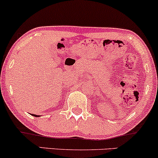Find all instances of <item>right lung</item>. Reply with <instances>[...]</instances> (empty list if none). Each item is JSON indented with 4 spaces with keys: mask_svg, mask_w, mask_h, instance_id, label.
Returning <instances> with one entry per match:
<instances>
[{
    "mask_svg": "<svg viewBox=\"0 0 158 158\" xmlns=\"http://www.w3.org/2000/svg\"><path fill=\"white\" fill-rule=\"evenodd\" d=\"M32 116H34V117H40V115H36V114H31Z\"/></svg>",
    "mask_w": 158,
    "mask_h": 158,
    "instance_id": "1",
    "label": "right lung"
}]
</instances>
